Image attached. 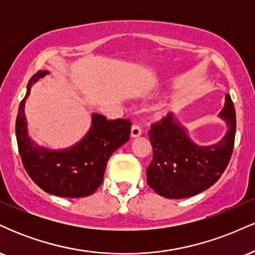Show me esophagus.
Returning <instances> with one entry per match:
<instances>
[{
	"instance_id": "1",
	"label": "esophagus",
	"mask_w": 255,
	"mask_h": 255,
	"mask_svg": "<svg viewBox=\"0 0 255 255\" xmlns=\"http://www.w3.org/2000/svg\"><path fill=\"white\" fill-rule=\"evenodd\" d=\"M141 135V127L139 125L134 124L130 128V136L131 137H137Z\"/></svg>"
}]
</instances>
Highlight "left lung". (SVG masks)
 I'll return each mask as SVG.
<instances>
[{
    "mask_svg": "<svg viewBox=\"0 0 255 255\" xmlns=\"http://www.w3.org/2000/svg\"><path fill=\"white\" fill-rule=\"evenodd\" d=\"M219 116L227 122L223 139L215 145L198 146L187 135L176 118L168 114L151 125L148 136L153 158L146 169L147 184L157 194L182 199L210 188L222 176L234 150L236 114L230 96Z\"/></svg>",
    "mask_w": 255,
    "mask_h": 255,
    "instance_id": "8db88e82",
    "label": "left lung"
}]
</instances>
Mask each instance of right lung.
<instances>
[{
    "label": "right lung",
    "instance_id": "1",
    "mask_svg": "<svg viewBox=\"0 0 255 255\" xmlns=\"http://www.w3.org/2000/svg\"><path fill=\"white\" fill-rule=\"evenodd\" d=\"M48 71L30 79L25 98L19 105L15 133L17 148L25 170L43 191L57 197L83 198L95 193L103 182L107 163L114 151L129 140L130 120H107L93 114L89 133L72 147L52 151L32 142L27 135L25 102L31 86Z\"/></svg>",
    "mask_w": 255,
    "mask_h": 255
}]
</instances>
